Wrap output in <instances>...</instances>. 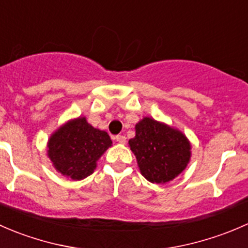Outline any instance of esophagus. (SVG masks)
<instances>
[{"instance_id":"esophagus-1","label":"esophagus","mask_w":248,"mask_h":248,"mask_svg":"<svg viewBox=\"0 0 248 248\" xmlns=\"http://www.w3.org/2000/svg\"><path fill=\"white\" fill-rule=\"evenodd\" d=\"M114 139H116L117 142L121 143V144H124V143L126 142V137H125L124 135H117V136L114 137Z\"/></svg>"}]
</instances>
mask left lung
Masks as SVG:
<instances>
[{"instance_id":"obj_1","label":"left lung","mask_w":248,"mask_h":248,"mask_svg":"<svg viewBox=\"0 0 248 248\" xmlns=\"http://www.w3.org/2000/svg\"><path fill=\"white\" fill-rule=\"evenodd\" d=\"M135 130L136 136L129 145L145 179L166 184L185 170L190 162L191 144L183 132L149 117L140 121Z\"/></svg>"}]
</instances>
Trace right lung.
<instances>
[{"label": "right lung", "instance_id": "1", "mask_svg": "<svg viewBox=\"0 0 248 248\" xmlns=\"http://www.w3.org/2000/svg\"><path fill=\"white\" fill-rule=\"evenodd\" d=\"M108 134L95 129L86 117L71 119L58 127L47 142V156L57 172L73 180L91 175L96 161L111 147Z\"/></svg>", "mask_w": 248, "mask_h": 248}]
</instances>
